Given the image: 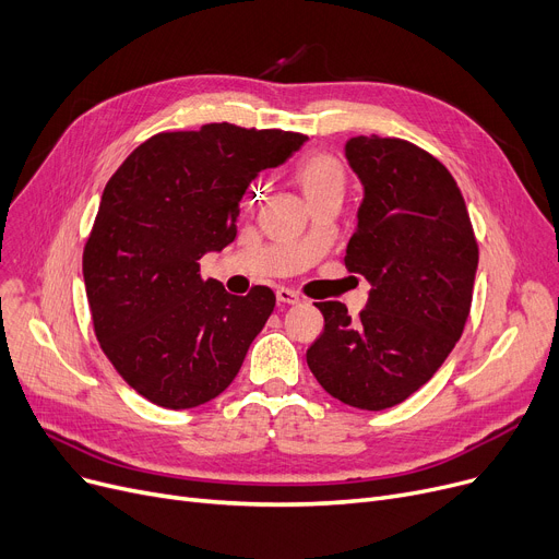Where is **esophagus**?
Listing matches in <instances>:
<instances>
[{"label": "esophagus", "mask_w": 559, "mask_h": 559, "mask_svg": "<svg viewBox=\"0 0 559 559\" xmlns=\"http://www.w3.org/2000/svg\"><path fill=\"white\" fill-rule=\"evenodd\" d=\"M276 301L285 304V306H297L301 301V297L297 295L295 289H287V287H278L276 289Z\"/></svg>", "instance_id": "obj_1"}]
</instances>
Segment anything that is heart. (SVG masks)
Instances as JSON below:
<instances>
[{
	"label": "heart",
	"mask_w": 559,
	"mask_h": 559,
	"mask_svg": "<svg viewBox=\"0 0 559 559\" xmlns=\"http://www.w3.org/2000/svg\"><path fill=\"white\" fill-rule=\"evenodd\" d=\"M295 181L299 190L304 192L306 201L329 194V192H342L344 188V167L337 158L329 154H310L304 156L295 167Z\"/></svg>",
	"instance_id": "obj_1"
}]
</instances>
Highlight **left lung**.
Masks as SVG:
<instances>
[{"label":"left lung","instance_id":"1","mask_svg":"<svg viewBox=\"0 0 559 559\" xmlns=\"http://www.w3.org/2000/svg\"><path fill=\"white\" fill-rule=\"evenodd\" d=\"M344 156L362 183L344 262L371 289L356 319L340 301L314 304L324 333L306 360L333 399L376 413L449 358L472 308L478 245L451 171L417 144L358 135Z\"/></svg>","mask_w":559,"mask_h":559}]
</instances>
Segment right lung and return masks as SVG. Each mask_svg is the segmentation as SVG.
<instances>
[{"instance_id":"add662e5","label":"right lung","mask_w":559,"mask_h":559,"mask_svg":"<svg viewBox=\"0 0 559 559\" xmlns=\"http://www.w3.org/2000/svg\"><path fill=\"white\" fill-rule=\"evenodd\" d=\"M306 140L203 124L150 138L110 176L83 249V281L106 358L144 399L188 409L238 376L276 297L264 285L228 295L201 278L199 260L235 240L249 183Z\"/></svg>"}]
</instances>
